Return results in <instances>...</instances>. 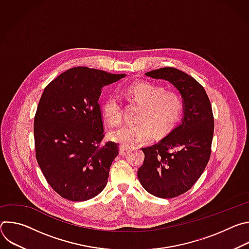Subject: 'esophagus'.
I'll return each mask as SVG.
<instances>
[{
	"instance_id": "esophagus-1",
	"label": "esophagus",
	"mask_w": 249,
	"mask_h": 249,
	"mask_svg": "<svg viewBox=\"0 0 249 249\" xmlns=\"http://www.w3.org/2000/svg\"><path fill=\"white\" fill-rule=\"evenodd\" d=\"M128 149H129L128 147H126V146H123V145H120V146H119V151H120V153H121V154L125 153V152H126Z\"/></svg>"
}]
</instances>
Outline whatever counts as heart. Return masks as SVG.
<instances>
[{
  "label": "heart",
  "instance_id": "obj_1",
  "mask_svg": "<svg viewBox=\"0 0 249 249\" xmlns=\"http://www.w3.org/2000/svg\"><path fill=\"white\" fill-rule=\"evenodd\" d=\"M127 98L139 105L142 109L137 125H123L110 133L111 140L123 146H132L151 140L154 130L157 135L169 133L179 121L183 109L182 99L175 91H165L164 88L140 82L125 89ZM104 119L111 126H116L122 119L121 102L117 95L106 96L101 103Z\"/></svg>",
  "mask_w": 249,
  "mask_h": 249
}]
</instances>
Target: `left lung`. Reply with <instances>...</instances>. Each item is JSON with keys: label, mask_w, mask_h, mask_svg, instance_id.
Segmentation results:
<instances>
[{"label": "left lung", "mask_w": 249, "mask_h": 249, "mask_svg": "<svg viewBox=\"0 0 249 249\" xmlns=\"http://www.w3.org/2000/svg\"><path fill=\"white\" fill-rule=\"evenodd\" d=\"M146 76L169 82L183 99L181 123L158 144L142 149L145 160L138 169L146 191L159 198H174L195 184L210 160L214 116L204 88L188 74L164 67Z\"/></svg>", "instance_id": "obj_1"}]
</instances>
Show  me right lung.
<instances>
[{
  "mask_svg": "<svg viewBox=\"0 0 249 249\" xmlns=\"http://www.w3.org/2000/svg\"><path fill=\"white\" fill-rule=\"evenodd\" d=\"M88 67H75L45 89L34 117L35 156L49 185L74 202L91 199L107 183L119 145L104 137L101 89L124 78Z\"/></svg>",
  "mask_w": 249,
  "mask_h": 249,
  "instance_id": "1",
  "label": "right lung"
}]
</instances>
